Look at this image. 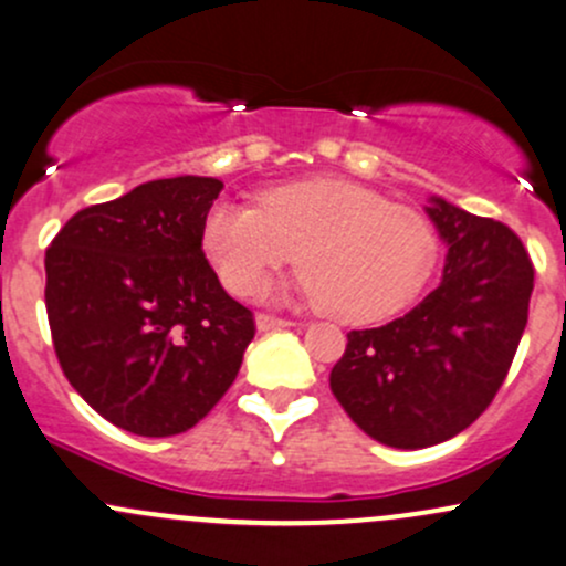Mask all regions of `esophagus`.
I'll list each match as a JSON object with an SVG mask.
<instances>
[{"label": "esophagus", "mask_w": 566, "mask_h": 566, "mask_svg": "<svg viewBox=\"0 0 566 566\" xmlns=\"http://www.w3.org/2000/svg\"><path fill=\"white\" fill-rule=\"evenodd\" d=\"M290 319L273 317V314H258V328L260 331H279V328H290Z\"/></svg>", "instance_id": "obj_1"}]
</instances>
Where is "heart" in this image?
Segmentation results:
<instances>
[{
    "label": "heart",
    "instance_id": "b5f03b06",
    "mask_svg": "<svg viewBox=\"0 0 566 566\" xmlns=\"http://www.w3.org/2000/svg\"><path fill=\"white\" fill-rule=\"evenodd\" d=\"M203 249L224 287L241 298L268 290L279 271L308 268L301 293L344 323H379L426 290L439 235L426 213L390 203L342 178H306L260 195V208L208 211Z\"/></svg>",
    "mask_w": 566,
    "mask_h": 566
}]
</instances>
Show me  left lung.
Wrapping results in <instances>:
<instances>
[{
	"instance_id": "obj_1",
	"label": "left lung",
	"mask_w": 566,
	"mask_h": 566,
	"mask_svg": "<svg viewBox=\"0 0 566 566\" xmlns=\"http://www.w3.org/2000/svg\"><path fill=\"white\" fill-rule=\"evenodd\" d=\"M448 243L442 284L388 325L347 333L331 371L344 412L377 442L431 448L493 401L518 349L534 290L521 238L442 198L426 208Z\"/></svg>"
}]
</instances>
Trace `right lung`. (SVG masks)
I'll use <instances>...</instances> for the list:
<instances>
[{
    "instance_id": "add662e5",
    "label": "right lung",
    "mask_w": 566,
    "mask_h": 566,
    "mask_svg": "<svg viewBox=\"0 0 566 566\" xmlns=\"http://www.w3.org/2000/svg\"><path fill=\"white\" fill-rule=\"evenodd\" d=\"M219 178H157L67 219L45 252L59 366L83 401L138 437H174L233 385L254 314L203 254Z\"/></svg>"
}]
</instances>
